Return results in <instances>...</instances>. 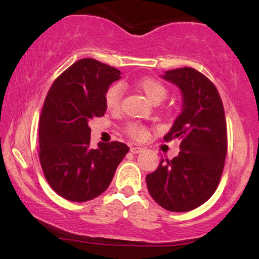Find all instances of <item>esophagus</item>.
<instances>
[{
  "instance_id": "obj_1",
  "label": "esophagus",
  "mask_w": 259,
  "mask_h": 259,
  "mask_svg": "<svg viewBox=\"0 0 259 259\" xmlns=\"http://www.w3.org/2000/svg\"><path fill=\"white\" fill-rule=\"evenodd\" d=\"M142 150H144V148H141V147H139V146H133V147H130V152L134 153V154L142 152Z\"/></svg>"
}]
</instances>
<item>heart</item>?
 I'll list each match as a JSON object with an SVG mask.
<instances>
[{
  "instance_id": "1",
  "label": "heart",
  "mask_w": 259,
  "mask_h": 259,
  "mask_svg": "<svg viewBox=\"0 0 259 259\" xmlns=\"http://www.w3.org/2000/svg\"><path fill=\"white\" fill-rule=\"evenodd\" d=\"M135 86L148 100L153 103H159L160 101L167 96V89L162 82L153 78H142L135 82ZM121 96H123V89L119 84L109 86L105 94V105L109 111H118L120 107ZM126 133L133 139L142 140L146 138L147 132L144 126L136 123H130L126 126Z\"/></svg>"
}]
</instances>
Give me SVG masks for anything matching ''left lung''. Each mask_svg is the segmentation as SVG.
<instances>
[{"instance_id":"left-lung-1","label":"left lung","mask_w":259,"mask_h":259,"mask_svg":"<svg viewBox=\"0 0 259 259\" xmlns=\"http://www.w3.org/2000/svg\"><path fill=\"white\" fill-rule=\"evenodd\" d=\"M162 78L183 95L181 113L164 136L180 140V152L160 160L146 184L164 209L187 212L203 204L221 180L228 148L224 107L213 82L194 68L167 70Z\"/></svg>"}]
</instances>
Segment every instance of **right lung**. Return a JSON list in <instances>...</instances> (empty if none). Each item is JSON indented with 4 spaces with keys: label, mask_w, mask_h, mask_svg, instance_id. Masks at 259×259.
I'll list each match as a JSON object with an SVG mask.
<instances>
[{
    "label": "right lung",
    "mask_w": 259,
    "mask_h": 259,
    "mask_svg": "<svg viewBox=\"0 0 259 259\" xmlns=\"http://www.w3.org/2000/svg\"><path fill=\"white\" fill-rule=\"evenodd\" d=\"M118 79V69L84 58L64 70L47 92L38 157L47 183L65 200L85 202L105 192L129 151L118 141L90 147L89 123L105 114L106 90Z\"/></svg>",
    "instance_id": "obj_1"
}]
</instances>
